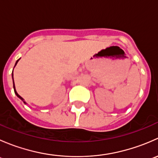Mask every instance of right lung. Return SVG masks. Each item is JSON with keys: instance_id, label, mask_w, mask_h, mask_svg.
Wrapping results in <instances>:
<instances>
[{"instance_id": "obj_1", "label": "right lung", "mask_w": 158, "mask_h": 158, "mask_svg": "<svg viewBox=\"0 0 158 158\" xmlns=\"http://www.w3.org/2000/svg\"><path fill=\"white\" fill-rule=\"evenodd\" d=\"M19 60H20V59H19ZM19 60H17V62H16V64H15V66H16V65H17V63H18ZM12 77H13V73H12ZM14 92H15V94H16V95H17V97H18V98H20V99H21V100H22V101H23V103H24V104H27V103H26V102H24V101H23V98H22V97H20V95H18V94H17V92H16V90H15V86H14Z\"/></svg>"}]
</instances>
